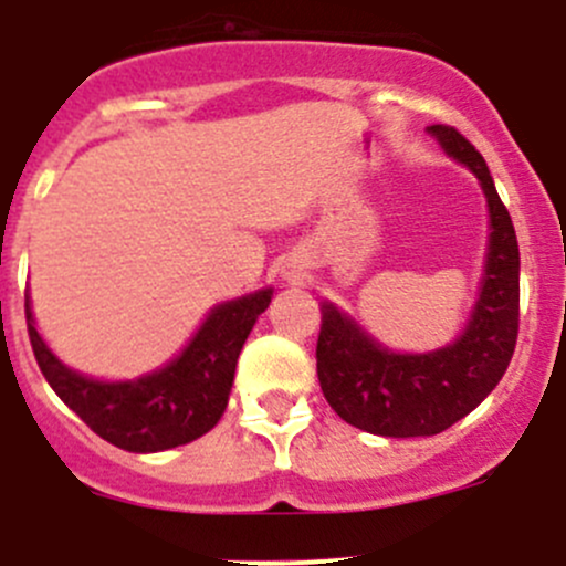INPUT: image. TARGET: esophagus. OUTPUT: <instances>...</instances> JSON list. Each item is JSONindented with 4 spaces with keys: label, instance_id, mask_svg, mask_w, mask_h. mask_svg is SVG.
<instances>
[{
    "label": "esophagus",
    "instance_id": "34e87169",
    "mask_svg": "<svg viewBox=\"0 0 566 566\" xmlns=\"http://www.w3.org/2000/svg\"><path fill=\"white\" fill-rule=\"evenodd\" d=\"M280 274H283V280H289V283H303V280L308 277L303 258H286L283 266H280Z\"/></svg>",
    "mask_w": 566,
    "mask_h": 566
}]
</instances>
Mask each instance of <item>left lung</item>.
I'll use <instances>...</instances> for the list:
<instances>
[{"label":"left lung","mask_w":566,"mask_h":566,"mask_svg":"<svg viewBox=\"0 0 566 566\" xmlns=\"http://www.w3.org/2000/svg\"><path fill=\"white\" fill-rule=\"evenodd\" d=\"M446 157L476 176L489 207L480 289L458 339L427 354H398L339 305L323 303L317 376L342 421L381 438H429L476 409L505 376L520 331V243L483 154L460 132L429 126Z\"/></svg>","instance_id":"left-lung-1"}]
</instances>
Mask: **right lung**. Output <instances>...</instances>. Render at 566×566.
<instances>
[{"label": "right lung", "instance_id": "right-lung-1", "mask_svg": "<svg viewBox=\"0 0 566 566\" xmlns=\"http://www.w3.org/2000/svg\"><path fill=\"white\" fill-rule=\"evenodd\" d=\"M272 294L274 289L266 286L212 305L174 359L126 381L92 378L66 367L35 328L30 297L24 300V314L35 361L61 401L117 449L151 454L190 443L221 421L241 347L272 303Z\"/></svg>", "mask_w": 566, "mask_h": 566}]
</instances>
